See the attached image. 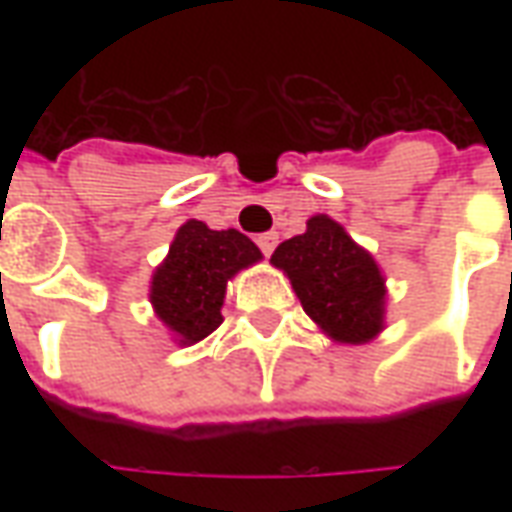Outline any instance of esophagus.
Segmentation results:
<instances>
[{
    "mask_svg": "<svg viewBox=\"0 0 512 512\" xmlns=\"http://www.w3.org/2000/svg\"><path fill=\"white\" fill-rule=\"evenodd\" d=\"M279 244V235L277 233H263V235H257V246H260V252L263 255H271L274 249H277Z\"/></svg>",
    "mask_w": 512,
    "mask_h": 512,
    "instance_id": "1",
    "label": "esophagus"
}]
</instances>
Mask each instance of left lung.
I'll list each match as a JSON object with an SVG mask.
<instances>
[{
	"label": "left lung",
	"instance_id": "left-lung-1",
	"mask_svg": "<svg viewBox=\"0 0 512 512\" xmlns=\"http://www.w3.org/2000/svg\"><path fill=\"white\" fill-rule=\"evenodd\" d=\"M271 263L288 274L304 312L334 343H370L384 329V274L326 213L312 216L307 233L282 241Z\"/></svg>",
	"mask_w": 512,
	"mask_h": 512
}]
</instances>
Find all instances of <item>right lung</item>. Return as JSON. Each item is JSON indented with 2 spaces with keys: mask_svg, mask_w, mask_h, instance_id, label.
Instances as JSON below:
<instances>
[{
  "mask_svg": "<svg viewBox=\"0 0 512 512\" xmlns=\"http://www.w3.org/2000/svg\"><path fill=\"white\" fill-rule=\"evenodd\" d=\"M257 249L238 230H211L189 219L175 233L169 255L150 282V304L178 345H194L219 329L227 282L260 260Z\"/></svg>",
  "mask_w": 512,
  "mask_h": 512,
  "instance_id": "1",
  "label": "right lung"
}]
</instances>
